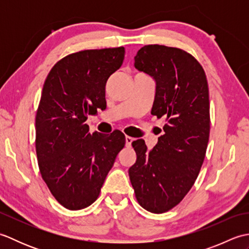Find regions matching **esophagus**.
I'll use <instances>...</instances> for the list:
<instances>
[{
	"label": "esophagus",
	"mask_w": 249,
	"mask_h": 249,
	"mask_svg": "<svg viewBox=\"0 0 249 249\" xmlns=\"http://www.w3.org/2000/svg\"><path fill=\"white\" fill-rule=\"evenodd\" d=\"M125 141H126V145L129 146L131 144V142L134 141V138H131V137H129V136H126L125 137Z\"/></svg>",
	"instance_id": "esophagus-1"
}]
</instances>
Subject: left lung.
<instances>
[{"instance_id":"obj_1","label":"left lung","mask_w":249,"mask_h":249,"mask_svg":"<svg viewBox=\"0 0 249 249\" xmlns=\"http://www.w3.org/2000/svg\"><path fill=\"white\" fill-rule=\"evenodd\" d=\"M135 68L155 81L151 113L166 124L152 150L144 140L133 142L137 160L128 174L139 204L158 214L181 202L203 163L210 136L208 80L193 55L172 47H142Z\"/></svg>"}]
</instances>
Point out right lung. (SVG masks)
<instances>
[{
  "label": "right lung",
  "instance_id": "obj_1",
  "mask_svg": "<svg viewBox=\"0 0 249 249\" xmlns=\"http://www.w3.org/2000/svg\"><path fill=\"white\" fill-rule=\"evenodd\" d=\"M123 47L84 50L63 57L44 83L35 119L40 174L53 197L68 210L97 199L125 145V136L89 133V114L106 107V83L121 67Z\"/></svg>",
  "mask_w": 249,
  "mask_h": 249
}]
</instances>
